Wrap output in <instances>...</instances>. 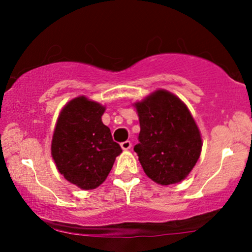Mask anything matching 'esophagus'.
Instances as JSON below:
<instances>
[{"label":"esophagus","instance_id":"1","mask_svg":"<svg viewBox=\"0 0 252 252\" xmlns=\"http://www.w3.org/2000/svg\"><path fill=\"white\" fill-rule=\"evenodd\" d=\"M121 147H122L123 150H128L131 148V142L130 141H124V142L121 143Z\"/></svg>","mask_w":252,"mask_h":252}]
</instances>
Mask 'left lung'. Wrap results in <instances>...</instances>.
<instances>
[{
  "label": "left lung",
  "instance_id": "left-lung-1",
  "mask_svg": "<svg viewBox=\"0 0 252 252\" xmlns=\"http://www.w3.org/2000/svg\"><path fill=\"white\" fill-rule=\"evenodd\" d=\"M135 106L141 131L134 150L144 173L166 186L184 180L195 166L202 147L189 110L164 90H158Z\"/></svg>",
  "mask_w": 252,
  "mask_h": 252
}]
</instances>
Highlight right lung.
<instances>
[{"instance_id": "obj_1", "label": "right lung", "mask_w": 252, "mask_h": 252, "mask_svg": "<svg viewBox=\"0 0 252 252\" xmlns=\"http://www.w3.org/2000/svg\"><path fill=\"white\" fill-rule=\"evenodd\" d=\"M105 108L78 97L60 112L52 140V156L60 174L83 189L103 184L122 153L102 122Z\"/></svg>"}]
</instances>
